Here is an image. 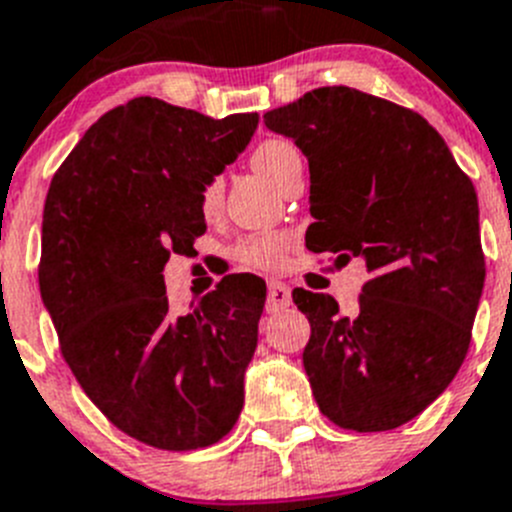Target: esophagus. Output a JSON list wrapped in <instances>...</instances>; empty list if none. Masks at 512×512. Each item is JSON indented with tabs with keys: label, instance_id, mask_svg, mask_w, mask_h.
<instances>
[{
	"label": "esophagus",
	"instance_id": "1",
	"mask_svg": "<svg viewBox=\"0 0 512 512\" xmlns=\"http://www.w3.org/2000/svg\"><path fill=\"white\" fill-rule=\"evenodd\" d=\"M291 306V288L281 281L268 283V311H281Z\"/></svg>",
	"mask_w": 512,
	"mask_h": 512
}]
</instances>
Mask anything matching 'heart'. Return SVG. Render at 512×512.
<instances>
[{"label":"heart","mask_w":512,"mask_h":512,"mask_svg":"<svg viewBox=\"0 0 512 512\" xmlns=\"http://www.w3.org/2000/svg\"><path fill=\"white\" fill-rule=\"evenodd\" d=\"M291 157H296V149H293L288 141L281 139H268L255 146L252 151V167L260 172L262 177H268L270 182H275L278 172L283 170V164ZM221 190H224V182L221 177H211L206 180V185L201 188V208L206 213H211L213 208L219 206ZM291 234L286 231H262V234H250L237 244V260L247 268L255 270H275L281 268L283 257H286L288 247H291Z\"/></svg>","instance_id":"1"}]
</instances>
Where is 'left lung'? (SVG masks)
<instances>
[{
	"instance_id": "left-lung-1",
	"label": "left lung",
	"mask_w": 512,
	"mask_h": 512,
	"mask_svg": "<svg viewBox=\"0 0 512 512\" xmlns=\"http://www.w3.org/2000/svg\"><path fill=\"white\" fill-rule=\"evenodd\" d=\"M309 159L311 252L363 257L353 317L293 288L311 324L304 368L324 417L355 433L420 415L459 373L484 286L477 193L422 115L350 87L265 113Z\"/></svg>"
}]
</instances>
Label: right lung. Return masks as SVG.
Wrapping results in <instances>:
<instances>
[{
	"instance_id": "right-lung-1",
	"label": "right lung",
	"mask_w": 512,
	"mask_h": 512,
	"mask_svg": "<svg viewBox=\"0 0 512 512\" xmlns=\"http://www.w3.org/2000/svg\"><path fill=\"white\" fill-rule=\"evenodd\" d=\"M257 121L136 97L87 128L48 188L38 281L61 355L97 410L146 446H213L242 412L265 283L226 275L175 314L162 270L193 252L201 188Z\"/></svg>"
}]
</instances>
